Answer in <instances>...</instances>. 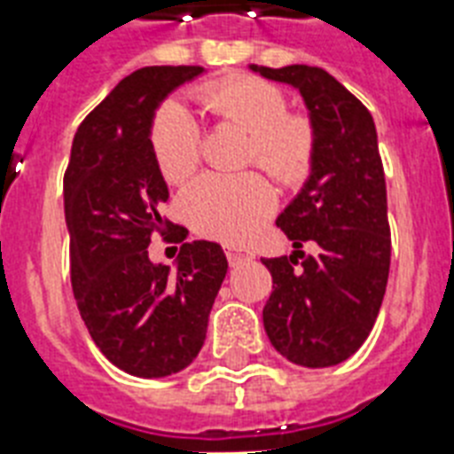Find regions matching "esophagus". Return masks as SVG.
I'll return each mask as SVG.
<instances>
[{"mask_svg": "<svg viewBox=\"0 0 454 454\" xmlns=\"http://www.w3.org/2000/svg\"><path fill=\"white\" fill-rule=\"evenodd\" d=\"M226 256H228V263H231V268H238V265L247 263V261H252V254L233 252V249H231V252H228Z\"/></svg>", "mask_w": 454, "mask_h": 454, "instance_id": "esophagus-1", "label": "esophagus"}]
</instances>
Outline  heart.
<instances>
[{
    "mask_svg": "<svg viewBox=\"0 0 454 454\" xmlns=\"http://www.w3.org/2000/svg\"><path fill=\"white\" fill-rule=\"evenodd\" d=\"M200 102L216 119L249 135L247 160L279 182H301L312 165L315 130L289 112L285 93L254 76H231L200 88ZM151 151L168 182H184L200 163V125L179 102H168L151 125ZM184 215L198 233L242 245L256 235L275 209V191L265 176L205 175L184 193Z\"/></svg>",
    "mask_w": 454,
    "mask_h": 454,
    "instance_id": "1",
    "label": "heart"
}]
</instances>
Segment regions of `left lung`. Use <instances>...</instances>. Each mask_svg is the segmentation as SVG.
<instances>
[{"instance_id": "1", "label": "left lung", "mask_w": 454, "mask_h": 454, "mask_svg": "<svg viewBox=\"0 0 454 454\" xmlns=\"http://www.w3.org/2000/svg\"><path fill=\"white\" fill-rule=\"evenodd\" d=\"M298 88L315 130L310 176L278 216L291 256L261 259L272 275L263 326L272 348L305 368L352 356L373 329L389 278L392 238L373 116L322 67H259ZM316 245V256L300 247Z\"/></svg>"}]
</instances>
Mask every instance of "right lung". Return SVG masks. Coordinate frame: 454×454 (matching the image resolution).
I'll list each match as a JSON object with an SVG mask.
<instances>
[{
    "instance_id": "1",
    "label": "right lung",
    "mask_w": 454,
    "mask_h": 454,
    "mask_svg": "<svg viewBox=\"0 0 454 454\" xmlns=\"http://www.w3.org/2000/svg\"><path fill=\"white\" fill-rule=\"evenodd\" d=\"M202 67H142L125 76L74 135L65 172L72 289L99 352L137 378L179 373L198 356L226 278L216 242H184L160 215L168 184L151 151L158 105ZM172 227L176 231L171 230ZM183 242L177 270L151 264L150 235Z\"/></svg>"
}]
</instances>
